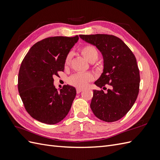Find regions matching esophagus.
Returning <instances> with one entry per match:
<instances>
[{"label": "esophagus", "mask_w": 160, "mask_h": 160, "mask_svg": "<svg viewBox=\"0 0 160 160\" xmlns=\"http://www.w3.org/2000/svg\"><path fill=\"white\" fill-rule=\"evenodd\" d=\"M82 89H80V88H77L76 89V92H77V93H80L81 91H82Z\"/></svg>", "instance_id": "obj_1"}]
</instances>
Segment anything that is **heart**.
I'll return each instance as SVG.
<instances>
[{
  "mask_svg": "<svg viewBox=\"0 0 160 160\" xmlns=\"http://www.w3.org/2000/svg\"><path fill=\"white\" fill-rule=\"evenodd\" d=\"M80 52L82 56L90 63L96 62L99 57V53L98 49L94 46L91 45H86L81 47ZM71 54L68 53L65 59H64V66L65 69H67L71 64ZM93 79L92 74L90 73H78L71 76L68 79V82L69 84L77 88H84L87 84Z\"/></svg>",
  "mask_w": 160,
  "mask_h": 160,
  "instance_id": "1",
  "label": "heart"
}]
</instances>
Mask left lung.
<instances>
[{"mask_svg":"<svg viewBox=\"0 0 160 160\" xmlns=\"http://www.w3.org/2000/svg\"><path fill=\"white\" fill-rule=\"evenodd\" d=\"M84 41L100 50L104 59V69L96 85L107 89L93 90L90 107L100 120L112 122L123 118L136 100L140 89V71L136 58L128 47L113 35H80Z\"/></svg>","mask_w":160,"mask_h":160,"instance_id":"left-lung-1","label":"left lung"}]
</instances>
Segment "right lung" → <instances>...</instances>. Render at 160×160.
Wrapping results in <instances>:
<instances>
[{
  "label": "right lung",
  "mask_w": 160,
  "mask_h": 160,
  "mask_svg": "<svg viewBox=\"0 0 160 160\" xmlns=\"http://www.w3.org/2000/svg\"><path fill=\"white\" fill-rule=\"evenodd\" d=\"M78 39V36L49 37L34 44L24 58L18 89L27 112L35 120L55 124L69 113L76 90L64 85L58 91L53 76L64 71V59Z\"/></svg>",
  "instance_id": "obj_1"
}]
</instances>
